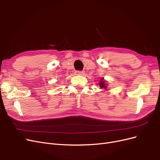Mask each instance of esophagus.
Returning <instances> with one entry per match:
<instances>
[{"instance_id":"obj_1","label":"esophagus","mask_w":160,"mask_h":160,"mask_svg":"<svg viewBox=\"0 0 160 160\" xmlns=\"http://www.w3.org/2000/svg\"><path fill=\"white\" fill-rule=\"evenodd\" d=\"M75 73L77 75H83L85 74V71H76Z\"/></svg>"}]
</instances>
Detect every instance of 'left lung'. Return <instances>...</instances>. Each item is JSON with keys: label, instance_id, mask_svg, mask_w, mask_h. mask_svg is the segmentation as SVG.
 <instances>
[{"label": "left lung", "instance_id": "obj_1", "mask_svg": "<svg viewBox=\"0 0 160 160\" xmlns=\"http://www.w3.org/2000/svg\"><path fill=\"white\" fill-rule=\"evenodd\" d=\"M101 81L99 82V87L101 88V89H106V88H107V86H106V84L105 83V81H103V79H101L100 80Z\"/></svg>", "mask_w": 160, "mask_h": 160}]
</instances>
